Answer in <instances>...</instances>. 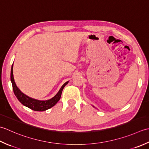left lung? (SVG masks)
<instances>
[{"instance_id":"left-lung-1","label":"left lung","mask_w":149,"mask_h":149,"mask_svg":"<svg viewBox=\"0 0 149 149\" xmlns=\"http://www.w3.org/2000/svg\"><path fill=\"white\" fill-rule=\"evenodd\" d=\"M93 107H94V106H93Z\"/></svg>"}]
</instances>
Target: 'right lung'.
<instances>
[{
	"label": "right lung",
	"mask_w": 149,
	"mask_h": 149,
	"mask_svg": "<svg viewBox=\"0 0 149 149\" xmlns=\"http://www.w3.org/2000/svg\"><path fill=\"white\" fill-rule=\"evenodd\" d=\"M13 63L11 66V81L13 86V90L15 95L16 96L19 101L23 104L24 106L32 109L35 111H44L47 109L51 108L54 105L56 104V103L59 101L60 97L62 95V91L63 88L68 84L69 81H66L65 84H63V86L60 88L59 91L57 93L56 95L53 97L52 98L47 100H39L35 98H31L28 96H27L25 94L23 93L19 89V87L17 86L15 82L14 77H13Z\"/></svg>",
	"instance_id": "right-lung-1"
}]
</instances>
